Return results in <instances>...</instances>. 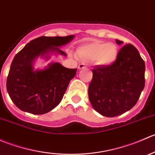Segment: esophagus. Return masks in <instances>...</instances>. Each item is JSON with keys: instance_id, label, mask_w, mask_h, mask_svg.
Instances as JSON below:
<instances>
[{"instance_id": "esophagus-1", "label": "esophagus", "mask_w": 155, "mask_h": 155, "mask_svg": "<svg viewBox=\"0 0 155 155\" xmlns=\"http://www.w3.org/2000/svg\"><path fill=\"white\" fill-rule=\"evenodd\" d=\"M86 67H85V65L84 64H79V66H78V69L79 70H82V69H85Z\"/></svg>"}]
</instances>
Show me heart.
Instances as JSON below:
<instances>
[{"mask_svg": "<svg viewBox=\"0 0 155 155\" xmlns=\"http://www.w3.org/2000/svg\"><path fill=\"white\" fill-rule=\"evenodd\" d=\"M79 57L84 61H94L101 67H108L114 64L118 58V48L113 43L94 40L80 46L77 50Z\"/></svg>", "mask_w": 155, "mask_h": 155, "instance_id": "obj_1", "label": "heart"}]
</instances>
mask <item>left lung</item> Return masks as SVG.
I'll list each match as a JSON object with an SVG mask.
<instances>
[{
	"instance_id": "left-lung-1",
	"label": "left lung",
	"mask_w": 155,
	"mask_h": 155,
	"mask_svg": "<svg viewBox=\"0 0 155 155\" xmlns=\"http://www.w3.org/2000/svg\"><path fill=\"white\" fill-rule=\"evenodd\" d=\"M118 45L122 41L116 40ZM145 61L131 44L118 51L114 64L96 66L88 86V97L94 109L106 117H115L132 109L145 87Z\"/></svg>"
}]
</instances>
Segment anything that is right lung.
<instances>
[{"label":"right lung","mask_w":155,"mask_h":155,"mask_svg":"<svg viewBox=\"0 0 155 155\" xmlns=\"http://www.w3.org/2000/svg\"><path fill=\"white\" fill-rule=\"evenodd\" d=\"M74 37H40L15 54L7 76V90L18 109L42 115L60 104L77 69L64 68L57 62L43 70H34L33 65L39 56L49 59V53L67 56L58 47L70 43Z\"/></svg>","instance_id":"obj_1"}]
</instances>
